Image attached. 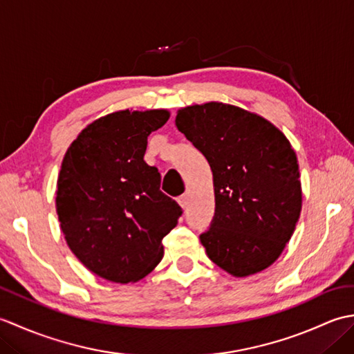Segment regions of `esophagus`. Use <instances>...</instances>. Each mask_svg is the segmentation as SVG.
<instances>
[{
	"mask_svg": "<svg viewBox=\"0 0 354 354\" xmlns=\"http://www.w3.org/2000/svg\"><path fill=\"white\" fill-rule=\"evenodd\" d=\"M178 204L181 205L183 208H185L187 205H189V194L187 193H184V194H181V196L178 198Z\"/></svg>",
	"mask_w": 354,
	"mask_h": 354,
	"instance_id": "esophagus-1",
	"label": "esophagus"
}]
</instances>
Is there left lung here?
<instances>
[{"label": "left lung", "instance_id": "1", "mask_svg": "<svg viewBox=\"0 0 354 354\" xmlns=\"http://www.w3.org/2000/svg\"><path fill=\"white\" fill-rule=\"evenodd\" d=\"M175 123L213 171L214 217L201 234L208 259L234 277L269 268L301 213L289 140L266 118L221 102L179 109Z\"/></svg>", "mask_w": 354, "mask_h": 354}]
</instances>
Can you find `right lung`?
Returning <instances> with one entry per match:
<instances>
[{
	"instance_id": "1",
	"label": "right lung",
	"mask_w": 354,
	"mask_h": 354,
	"mask_svg": "<svg viewBox=\"0 0 354 354\" xmlns=\"http://www.w3.org/2000/svg\"><path fill=\"white\" fill-rule=\"evenodd\" d=\"M169 117L165 109L112 112L88 124L64 156L56 192L61 230L84 266L108 281L146 277L183 214L160 190V171L145 161L147 137Z\"/></svg>"
}]
</instances>
